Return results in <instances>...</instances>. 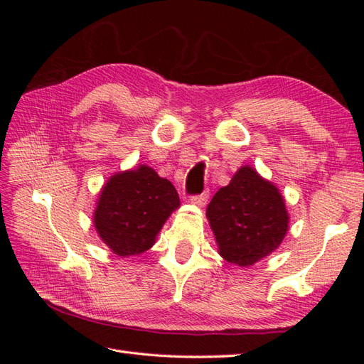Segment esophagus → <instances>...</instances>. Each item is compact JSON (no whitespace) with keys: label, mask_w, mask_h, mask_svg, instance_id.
<instances>
[{"label":"esophagus","mask_w":364,"mask_h":364,"mask_svg":"<svg viewBox=\"0 0 364 364\" xmlns=\"http://www.w3.org/2000/svg\"><path fill=\"white\" fill-rule=\"evenodd\" d=\"M208 197H209V190H205L203 193L200 194H196L191 197V202L197 206H205L206 202H208Z\"/></svg>","instance_id":"obj_1"}]
</instances>
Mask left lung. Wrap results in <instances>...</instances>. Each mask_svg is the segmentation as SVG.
<instances>
[{
    "instance_id": "1",
    "label": "left lung",
    "mask_w": 364,
    "mask_h": 364,
    "mask_svg": "<svg viewBox=\"0 0 364 364\" xmlns=\"http://www.w3.org/2000/svg\"><path fill=\"white\" fill-rule=\"evenodd\" d=\"M206 217L218 252L247 267L267 257L287 234L289 214L278 188L250 167H241L211 199Z\"/></svg>"
}]
</instances>
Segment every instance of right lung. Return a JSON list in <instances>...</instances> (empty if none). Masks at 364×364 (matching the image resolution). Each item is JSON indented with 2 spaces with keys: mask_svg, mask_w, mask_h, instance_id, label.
Returning <instances> with one entry per match:
<instances>
[{
  "mask_svg": "<svg viewBox=\"0 0 364 364\" xmlns=\"http://www.w3.org/2000/svg\"><path fill=\"white\" fill-rule=\"evenodd\" d=\"M181 205L173 183L146 165L118 173L103 186L94 214L98 235L119 257L138 255L155 243L165 220Z\"/></svg>",
  "mask_w": 364,
  "mask_h": 364,
  "instance_id": "obj_1",
  "label": "right lung"
}]
</instances>
